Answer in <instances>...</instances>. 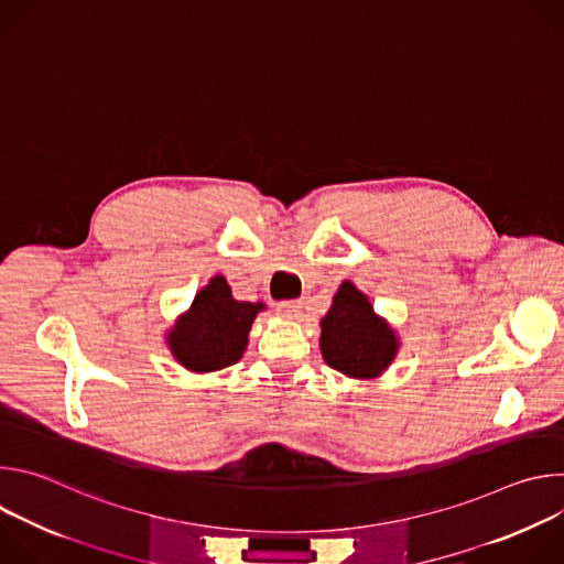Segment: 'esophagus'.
<instances>
[{
  "instance_id": "1",
  "label": "esophagus",
  "mask_w": 564,
  "mask_h": 564,
  "mask_svg": "<svg viewBox=\"0 0 564 564\" xmlns=\"http://www.w3.org/2000/svg\"><path fill=\"white\" fill-rule=\"evenodd\" d=\"M301 310H303V301H299V299L281 301V303H279V312H281V316H285V318H299V316H301Z\"/></svg>"
}]
</instances>
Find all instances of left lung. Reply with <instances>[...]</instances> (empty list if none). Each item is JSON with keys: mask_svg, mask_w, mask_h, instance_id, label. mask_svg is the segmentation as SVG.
<instances>
[{"mask_svg": "<svg viewBox=\"0 0 564 564\" xmlns=\"http://www.w3.org/2000/svg\"><path fill=\"white\" fill-rule=\"evenodd\" d=\"M318 344L330 368L355 379L379 377L399 350L394 330L350 281L341 283L328 314L321 318Z\"/></svg>", "mask_w": 564, "mask_h": 564, "instance_id": "1", "label": "left lung"}]
</instances>
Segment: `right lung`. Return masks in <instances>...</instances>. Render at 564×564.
Instances as JSON below:
<instances>
[{"instance_id":"1","label":"right lung","mask_w":564,"mask_h":564,"mask_svg":"<svg viewBox=\"0 0 564 564\" xmlns=\"http://www.w3.org/2000/svg\"><path fill=\"white\" fill-rule=\"evenodd\" d=\"M265 303L236 301L225 276H214L192 307L167 333L176 361L192 372H214L236 364L246 352L248 335Z\"/></svg>"}]
</instances>
